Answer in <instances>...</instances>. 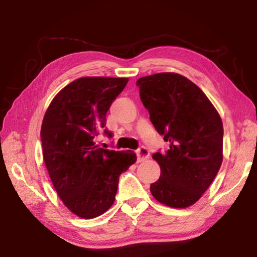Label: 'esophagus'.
I'll list each match as a JSON object with an SVG mask.
<instances>
[{
  "label": "esophagus",
  "instance_id": "1",
  "mask_svg": "<svg viewBox=\"0 0 257 257\" xmlns=\"http://www.w3.org/2000/svg\"><path fill=\"white\" fill-rule=\"evenodd\" d=\"M136 154H137V158L139 162H142V161H145L149 159L150 156V151L146 149L145 146H141L138 150H136Z\"/></svg>",
  "mask_w": 257,
  "mask_h": 257
}]
</instances>
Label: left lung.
<instances>
[{"instance_id": "obj_1", "label": "left lung", "mask_w": 257, "mask_h": 257, "mask_svg": "<svg viewBox=\"0 0 257 257\" xmlns=\"http://www.w3.org/2000/svg\"><path fill=\"white\" fill-rule=\"evenodd\" d=\"M136 85L151 122L169 143L164 152L153 154L161 175L151 185V193L168 206L193 205L222 163L223 124L219 113L199 87L178 73L142 77Z\"/></svg>"}]
</instances>
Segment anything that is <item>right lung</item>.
<instances>
[{"mask_svg":"<svg viewBox=\"0 0 257 257\" xmlns=\"http://www.w3.org/2000/svg\"><path fill=\"white\" fill-rule=\"evenodd\" d=\"M128 78L84 77L67 85L51 102L41 129L44 162L56 193L69 210L93 219L112 206L119 177L136 162L133 151L99 147L106 112Z\"/></svg>","mask_w":257,"mask_h":257,"instance_id":"obj_1","label":"right lung"}]
</instances>
